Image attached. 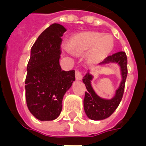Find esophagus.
Instances as JSON below:
<instances>
[{"instance_id": "34e87169", "label": "esophagus", "mask_w": 146, "mask_h": 146, "mask_svg": "<svg viewBox=\"0 0 146 146\" xmlns=\"http://www.w3.org/2000/svg\"><path fill=\"white\" fill-rule=\"evenodd\" d=\"M75 76H76V79L77 80H81L82 78V72L79 70H76V73H75Z\"/></svg>"}]
</instances>
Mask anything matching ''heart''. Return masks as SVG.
<instances>
[{"mask_svg": "<svg viewBox=\"0 0 146 146\" xmlns=\"http://www.w3.org/2000/svg\"><path fill=\"white\" fill-rule=\"evenodd\" d=\"M113 48L112 38L98 33H86L71 40L70 48L76 54L90 52L88 60L91 63H98L103 60Z\"/></svg>", "mask_w": 146, "mask_h": 146, "instance_id": "heart-1", "label": "heart"}]
</instances>
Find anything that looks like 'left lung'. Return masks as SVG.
<instances>
[{
  "mask_svg": "<svg viewBox=\"0 0 146 146\" xmlns=\"http://www.w3.org/2000/svg\"><path fill=\"white\" fill-rule=\"evenodd\" d=\"M108 63H117L120 66L122 81L120 82V87L116 91L115 96L111 99H104L97 96V94L92 89L91 80L92 76L86 73L82 79V82L86 85L87 91L85 93L84 110L87 117L93 120H104L109 117L117 108L122 99L124 92L125 82L127 76V57L124 51L118 52L110 55L105 58L104 61L100 64H105Z\"/></svg>",
  "mask_w": 146,
  "mask_h": 146,
  "instance_id": "obj_1",
  "label": "left lung"
}]
</instances>
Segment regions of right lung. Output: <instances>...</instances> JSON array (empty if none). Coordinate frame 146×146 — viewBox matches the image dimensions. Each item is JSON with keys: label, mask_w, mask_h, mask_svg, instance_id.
<instances>
[{"label": "right lung", "mask_w": 146, "mask_h": 146, "mask_svg": "<svg viewBox=\"0 0 146 146\" xmlns=\"http://www.w3.org/2000/svg\"><path fill=\"white\" fill-rule=\"evenodd\" d=\"M64 26L54 23L38 36L31 48L25 82L26 104L35 117L53 120L62 111L63 98L73 81L75 70L60 66Z\"/></svg>", "instance_id": "right-lung-1"}]
</instances>
